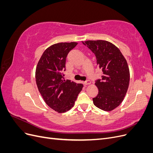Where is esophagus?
I'll return each mask as SVG.
<instances>
[{"mask_svg":"<svg viewBox=\"0 0 153 153\" xmlns=\"http://www.w3.org/2000/svg\"><path fill=\"white\" fill-rule=\"evenodd\" d=\"M84 84L85 85H90L91 84V82L89 80H87V81L84 82Z\"/></svg>","mask_w":153,"mask_h":153,"instance_id":"34e87169","label":"esophagus"}]
</instances>
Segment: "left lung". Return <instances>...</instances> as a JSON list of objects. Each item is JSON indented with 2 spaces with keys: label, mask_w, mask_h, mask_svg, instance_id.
Here are the masks:
<instances>
[{
  "label": "left lung",
  "mask_w": 153,
  "mask_h": 153,
  "mask_svg": "<svg viewBox=\"0 0 153 153\" xmlns=\"http://www.w3.org/2000/svg\"><path fill=\"white\" fill-rule=\"evenodd\" d=\"M87 46L96 57L97 64L103 71L101 80L96 81L98 94L93 103L104 111H112L121 104L129 84V70L126 59L112 43L104 40L86 41Z\"/></svg>",
  "instance_id": "obj_1"
}]
</instances>
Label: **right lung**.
Returning <instances> with one entry per match:
<instances>
[{
	"mask_svg": "<svg viewBox=\"0 0 153 153\" xmlns=\"http://www.w3.org/2000/svg\"><path fill=\"white\" fill-rule=\"evenodd\" d=\"M78 43H59L45 50L36 69V81L45 103L58 113L66 112L75 105L83 88L64 78L66 57Z\"/></svg>",
	"mask_w": 153,
	"mask_h": 153,
	"instance_id": "right-lung-1",
	"label": "right lung"
}]
</instances>
